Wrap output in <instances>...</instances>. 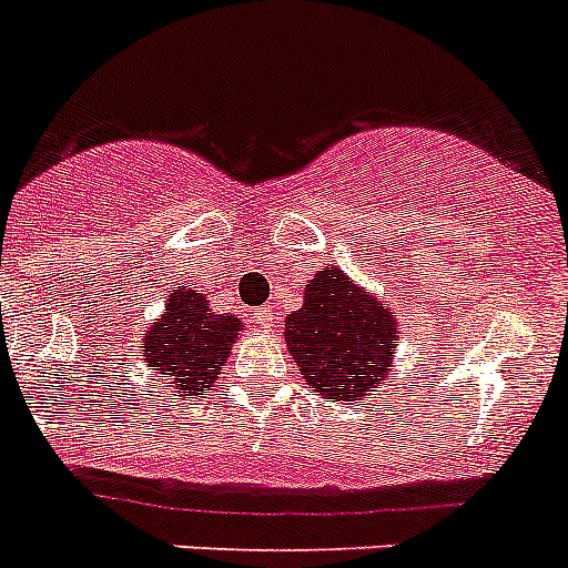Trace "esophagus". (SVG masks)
Wrapping results in <instances>:
<instances>
[{
	"label": "esophagus",
	"instance_id": "obj_1",
	"mask_svg": "<svg viewBox=\"0 0 568 568\" xmlns=\"http://www.w3.org/2000/svg\"><path fill=\"white\" fill-rule=\"evenodd\" d=\"M253 318H256V324L262 326V329H270V326L275 324V310L267 304V306H262V310L253 312Z\"/></svg>",
	"mask_w": 568,
	"mask_h": 568
}]
</instances>
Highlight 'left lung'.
Listing matches in <instances>:
<instances>
[{
    "mask_svg": "<svg viewBox=\"0 0 568 568\" xmlns=\"http://www.w3.org/2000/svg\"><path fill=\"white\" fill-rule=\"evenodd\" d=\"M284 341L312 392L355 405L392 372L397 312L329 264L306 281L304 304L284 321Z\"/></svg>",
    "mask_w": 568,
    "mask_h": 568,
    "instance_id": "1",
    "label": "left lung"
}]
</instances>
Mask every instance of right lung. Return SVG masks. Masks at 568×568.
<instances>
[{"label":"right lung","instance_id":"right-lung-1","mask_svg":"<svg viewBox=\"0 0 568 568\" xmlns=\"http://www.w3.org/2000/svg\"><path fill=\"white\" fill-rule=\"evenodd\" d=\"M239 332L242 321L233 312H213L202 290L174 287L163 315L145 326L140 361L160 374V383H171L174 397H196L213 388Z\"/></svg>","mask_w":568,"mask_h":568}]
</instances>
